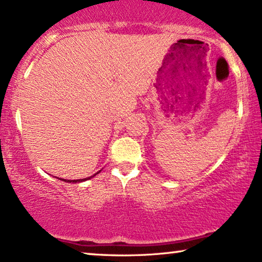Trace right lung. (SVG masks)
<instances>
[{"label": "right lung", "mask_w": 262, "mask_h": 262, "mask_svg": "<svg viewBox=\"0 0 262 262\" xmlns=\"http://www.w3.org/2000/svg\"><path fill=\"white\" fill-rule=\"evenodd\" d=\"M97 173H100V171H97ZM96 173V174H97ZM96 174H94L93 177H89V178H85V179H80V180H66V179H62V181H64V182H73V183H76V182H82V181H85V180H89V179H92V178H94L95 177ZM61 180V179H60Z\"/></svg>", "instance_id": "right-lung-1"}]
</instances>
